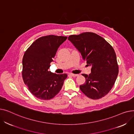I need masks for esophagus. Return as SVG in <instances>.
<instances>
[{
	"instance_id": "34e87169",
	"label": "esophagus",
	"mask_w": 134,
	"mask_h": 134,
	"mask_svg": "<svg viewBox=\"0 0 134 134\" xmlns=\"http://www.w3.org/2000/svg\"><path fill=\"white\" fill-rule=\"evenodd\" d=\"M70 75H71L72 76H74V77H76V76H78V74H73V73H69Z\"/></svg>"
}]
</instances>
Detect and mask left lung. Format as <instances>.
Masks as SVG:
<instances>
[{"label": "left lung", "mask_w": 134, "mask_h": 134, "mask_svg": "<svg viewBox=\"0 0 134 134\" xmlns=\"http://www.w3.org/2000/svg\"><path fill=\"white\" fill-rule=\"evenodd\" d=\"M81 54L91 73L82 74L86 82L80 89L87 97L99 99L106 96L114 85L118 74V65L114 49L108 42L95 33L83 32L68 37Z\"/></svg>", "instance_id": "obj_1"}]
</instances>
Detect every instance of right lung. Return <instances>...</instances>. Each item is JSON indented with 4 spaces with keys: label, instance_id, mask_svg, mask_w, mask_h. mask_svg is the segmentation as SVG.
Wrapping results in <instances>:
<instances>
[{
    "label": "right lung",
    "instance_id": "add662e5",
    "mask_svg": "<svg viewBox=\"0 0 134 134\" xmlns=\"http://www.w3.org/2000/svg\"><path fill=\"white\" fill-rule=\"evenodd\" d=\"M67 38L50 35L35 41L24 53L22 78L30 92L42 100H50L61 90L66 74L48 71L58 48Z\"/></svg>",
    "mask_w": 134,
    "mask_h": 134
}]
</instances>
